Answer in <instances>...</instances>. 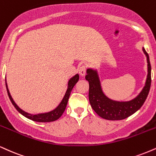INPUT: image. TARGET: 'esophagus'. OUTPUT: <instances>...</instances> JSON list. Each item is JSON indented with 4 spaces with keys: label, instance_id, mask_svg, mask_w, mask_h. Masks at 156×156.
Segmentation results:
<instances>
[{
    "label": "esophagus",
    "instance_id": "1",
    "mask_svg": "<svg viewBox=\"0 0 156 156\" xmlns=\"http://www.w3.org/2000/svg\"><path fill=\"white\" fill-rule=\"evenodd\" d=\"M86 65H81L78 69V72H79V74L81 76H84L86 75Z\"/></svg>",
    "mask_w": 156,
    "mask_h": 156
}]
</instances>
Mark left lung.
Segmentation results:
<instances>
[{"label": "left lung", "mask_w": 156, "mask_h": 156, "mask_svg": "<svg viewBox=\"0 0 156 156\" xmlns=\"http://www.w3.org/2000/svg\"><path fill=\"white\" fill-rule=\"evenodd\" d=\"M142 51L147 57V78L140 93L129 101H116L109 98L102 90L98 71L92 68H88L86 70L87 75L86 76V79L89 81V84L90 105L101 118L110 121L125 119L141 108L145 102L151 85V66L149 56L144 47L142 48Z\"/></svg>", "instance_id": "left-lung-1"}]
</instances>
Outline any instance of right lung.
Listing matches in <instances>:
<instances>
[{"label":"right lung","instance_id":"1","mask_svg":"<svg viewBox=\"0 0 156 156\" xmlns=\"http://www.w3.org/2000/svg\"><path fill=\"white\" fill-rule=\"evenodd\" d=\"M79 80V75L76 74L74 76H73L70 80H68V83H67V89L66 92H65V95H64L62 99L61 102L59 103V105L54 110H51L49 112H43V113H38V114H30L28 112L24 111L21 108L19 107L15 103L14 99L11 96V94L9 92V90L8 88V85H7L6 81H5V86H6L7 93H8L9 97L10 99L11 102L14 106V108L17 110V111L21 113L22 115L24 117L27 118L28 119H30L32 121H34L36 122H42V123H46V122H51L54 121L56 120L59 119L61 117L62 115L63 114L64 111H65V108H66L67 102H68L69 97H70L71 91H72L73 88L76 85V83Z\"/></svg>","mask_w":156,"mask_h":156}]
</instances>
